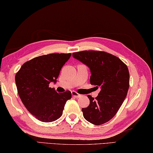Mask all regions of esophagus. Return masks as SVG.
Here are the masks:
<instances>
[{
    "label": "esophagus",
    "instance_id": "1",
    "mask_svg": "<svg viewBox=\"0 0 153 153\" xmlns=\"http://www.w3.org/2000/svg\"><path fill=\"white\" fill-rule=\"evenodd\" d=\"M72 96L74 97H76V98H78V97L81 96V94H78L76 91H72Z\"/></svg>",
    "mask_w": 153,
    "mask_h": 153
}]
</instances>
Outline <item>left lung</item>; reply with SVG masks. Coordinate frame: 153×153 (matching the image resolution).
Masks as SVG:
<instances>
[{"instance_id":"1","label":"left lung","mask_w":153,"mask_h":153,"mask_svg":"<svg viewBox=\"0 0 153 153\" xmlns=\"http://www.w3.org/2000/svg\"><path fill=\"white\" fill-rule=\"evenodd\" d=\"M72 56L91 70L90 82L101 89L96 99L88 95L90 103L82 108L84 118L100 126L109 121L118 112L129 87L127 65L119 57L102 51H82Z\"/></svg>"}]
</instances>
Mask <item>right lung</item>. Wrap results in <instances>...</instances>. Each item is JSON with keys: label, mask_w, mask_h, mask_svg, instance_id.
<instances>
[{"label": "right lung", "mask_w": 153, "mask_h": 153, "mask_svg": "<svg viewBox=\"0 0 153 153\" xmlns=\"http://www.w3.org/2000/svg\"><path fill=\"white\" fill-rule=\"evenodd\" d=\"M71 53H51L36 57L22 65L16 74L17 93L30 113L42 122H52L63 113L64 105L71 100L70 91L57 93L49 87L56 82L62 66Z\"/></svg>", "instance_id": "add662e5"}]
</instances>
